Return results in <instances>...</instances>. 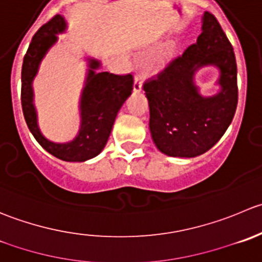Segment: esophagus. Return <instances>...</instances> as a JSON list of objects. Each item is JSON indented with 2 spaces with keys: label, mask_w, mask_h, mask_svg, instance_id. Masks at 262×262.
<instances>
[{
  "label": "esophagus",
  "mask_w": 262,
  "mask_h": 262,
  "mask_svg": "<svg viewBox=\"0 0 262 262\" xmlns=\"http://www.w3.org/2000/svg\"><path fill=\"white\" fill-rule=\"evenodd\" d=\"M133 91L134 92H141L142 91V77L139 74H137L136 77H134Z\"/></svg>",
  "instance_id": "34e87169"
}]
</instances>
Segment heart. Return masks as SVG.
Here are the masks:
<instances>
[{
  "label": "heart",
  "mask_w": 262,
  "mask_h": 262,
  "mask_svg": "<svg viewBox=\"0 0 262 262\" xmlns=\"http://www.w3.org/2000/svg\"><path fill=\"white\" fill-rule=\"evenodd\" d=\"M174 50H175V43L174 42H170L169 45H167L166 47H165L164 52L161 53V58H160V60L162 61V60H165V58L169 57V56H171L172 52H174Z\"/></svg>",
  "instance_id": "b5f03b06"
}]
</instances>
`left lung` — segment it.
Masks as SVG:
<instances>
[{
	"mask_svg": "<svg viewBox=\"0 0 262 262\" xmlns=\"http://www.w3.org/2000/svg\"><path fill=\"white\" fill-rule=\"evenodd\" d=\"M221 72V91L204 98L194 74L204 66ZM149 105V130L157 148L172 157H195L209 151L233 120L238 103L234 51L216 17L202 16V33L182 56L143 84Z\"/></svg>",
	"mask_w": 262,
	"mask_h": 262,
	"instance_id": "obj_1",
	"label": "left lung"
}]
</instances>
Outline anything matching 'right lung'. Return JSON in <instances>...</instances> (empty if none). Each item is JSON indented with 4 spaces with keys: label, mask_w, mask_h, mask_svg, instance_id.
<instances>
[{
    "label": "right lung",
    "mask_w": 262,
    "mask_h": 262,
    "mask_svg": "<svg viewBox=\"0 0 262 262\" xmlns=\"http://www.w3.org/2000/svg\"><path fill=\"white\" fill-rule=\"evenodd\" d=\"M67 30V21L56 15L38 29L24 56L21 68V107L25 121L33 137L47 152L62 161L83 162L97 156L107 143L119 110L133 91V75H116L96 72L101 62L88 58V73L80 96V128L77 137L67 143L51 142L40 133L34 107L33 80L39 63L51 47L57 42V34Z\"/></svg>",
    "instance_id": "1"
}]
</instances>
